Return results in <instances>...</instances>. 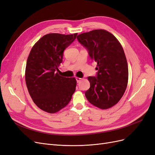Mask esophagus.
I'll list each match as a JSON object with an SVG mask.
<instances>
[{
    "mask_svg": "<svg viewBox=\"0 0 155 155\" xmlns=\"http://www.w3.org/2000/svg\"><path fill=\"white\" fill-rule=\"evenodd\" d=\"M76 79L77 82H78V83H79V81H80V80L81 79V78H78V77H76Z\"/></svg>",
    "mask_w": 155,
    "mask_h": 155,
    "instance_id": "esophagus-1",
    "label": "esophagus"
}]
</instances>
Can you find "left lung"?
Instances as JSON below:
<instances>
[{
	"label": "left lung",
	"mask_w": 155,
	"mask_h": 155,
	"mask_svg": "<svg viewBox=\"0 0 155 155\" xmlns=\"http://www.w3.org/2000/svg\"><path fill=\"white\" fill-rule=\"evenodd\" d=\"M78 41L97 63L96 76H89L91 87L85 96L91 104L107 109L118 103L128 83V65L120 42L110 32L94 30L83 33Z\"/></svg>",
	"instance_id": "1"
}]
</instances>
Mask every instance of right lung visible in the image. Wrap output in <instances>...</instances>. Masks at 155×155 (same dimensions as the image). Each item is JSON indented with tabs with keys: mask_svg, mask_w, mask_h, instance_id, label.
<instances>
[{
	"mask_svg": "<svg viewBox=\"0 0 155 155\" xmlns=\"http://www.w3.org/2000/svg\"><path fill=\"white\" fill-rule=\"evenodd\" d=\"M77 35L46 34L33 46L28 58V90L35 104L48 113H55L67 106L76 91V79L61 76L56 71L63 61L64 50Z\"/></svg>",
	"mask_w": 155,
	"mask_h": 155,
	"instance_id": "obj_1",
	"label": "right lung"
}]
</instances>
